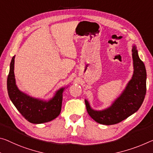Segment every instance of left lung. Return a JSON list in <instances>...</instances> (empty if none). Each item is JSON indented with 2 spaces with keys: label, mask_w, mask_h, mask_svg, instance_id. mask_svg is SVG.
<instances>
[{
  "label": "left lung",
  "mask_w": 153,
  "mask_h": 153,
  "mask_svg": "<svg viewBox=\"0 0 153 153\" xmlns=\"http://www.w3.org/2000/svg\"><path fill=\"white\" fill-rule=\"evenodd\" d=\"M134 71L132 78L123 93L110 108L102 111H95L85 100L87 111L96 122L111 125L119 123L137 111L144 101L146 93V71L144 64L138 56L135 46L132 48Z\"/></svg>",
  "instance_id": "8db88e82"
}]
</instances>
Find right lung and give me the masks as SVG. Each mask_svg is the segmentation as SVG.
Listing matches in <instances>:
<instances>
[{
  "mask_svg": "<svg viewBox=\"0 0 153 153\" xmlns=\"http://www.w3.org/2000/svg\"><path fill=\"white\" fill-rule=\"evenodd\" d=\"M14 59L15 56L12 58L7 77V91L12 103L23 117L31 123L41 124L54 120L61 111L64 88H62L58 91L54 97L48 101L33 98L23 93L16 84Z\"/></svg>",
  "mask_w": 153,
  "mask_h": 153,
  "instance_id": "1",
  "label": "right lung"
}]
</instances>
